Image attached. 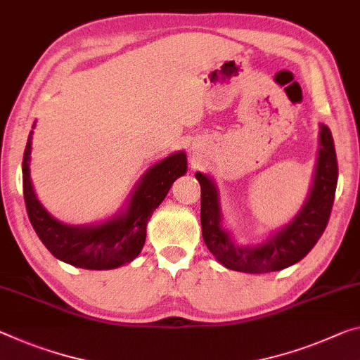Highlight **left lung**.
<instances>
[{
	"mask_svg": "<svg viewBox=\"0 0 360 360\" xmlns=\"http://www.w3.org/2000/svg\"><path fill=\"white\" fill-rule=\"evenodd\" d=\"M319 154L314 180L300 212L291 222L275 230L259 245H238L222 224L219 188L211 176L196 172L201 185L202 238L212 256L226 269L246 274H267L300 262L327 229L338 181L335 143L330 129L320 124Z\"/></svg>",
	"mask_w": 360,
	"mask_h": 360,
	"instance_id": "left-lung-1",
	"label": "left lung"
}]
</instances>
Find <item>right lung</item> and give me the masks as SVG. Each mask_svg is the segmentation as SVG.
Masks as SVG:
<instances>
[{
	"label": "right lung",
	"mask_w": 360,
	"mask_h": 360,
	"mask_svg": "<svg viewBox=\"0 0 360 360\" xmlns=\"http://www.w3.org/2000/svg\"><path fill=\"white\" fill-rule=\"evenodd\" d=\"M32 129H35L33 122ZM30 130L22 161V184L30 224L46 250L65 264L88 270H109L129 264L141 252L148 220L164 201L174 181L186 174V154L176 151L149 167L131 190L125 206L104 222L68 225L38 201L30 180Z\"/></svg>",
	"instance_id": "1"
}]
</instances>
